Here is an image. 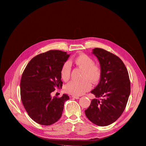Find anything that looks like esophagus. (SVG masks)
<instances>
[{
	"instance_id": "34e87169",
	"label": "esophagus",
	"mask_w": 146,
	"mask_h": 146,
	"mask_svg": "<svg viewBox=\"0 0 146 146\" xmlns=\"http://www.w3.org/2000/svg\"><path fill=\"white\" fill-rule=\"evenodd\" d=\"M72 98H74V99H79V96H72Z\"/></svg>"
}]
</instances>
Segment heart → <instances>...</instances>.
Listing matches in <instances>:
<instances>
[{"mask_svg": "<svg viewBox=\"0 0 146 146\" xmlns=\"http://www.w3.org/2000/svg\"><path fill=\"white\" fill-rule=\"evenodd\" d=\"M72 63L83 71L82 79L86 80L81 82L71 81L66 85L65 90L69 94L80 96L91 89V84L89 82L96 83L100 80L101 69L99 65L95 64L92 58L85 54H81L78 56L72 61ZM69 63H71V62H69ZM69 63L68 62L64 63L61 68V77L64 81H67L70 78L71 67Z\"/></svg>", "mask_w": 146, "mask_h": 146, "instance_id": "heart-1", "label": "heart"}]
</instances>
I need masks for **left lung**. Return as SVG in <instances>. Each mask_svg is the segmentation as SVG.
<instances>
[{"instance_id":"left-lung-1","label":"left lung","mask_w":146,"mask_h":146,"mask_svg":"<svg viewBox=\"0 0 146 146\" xmlns=\"http://www.w3.org/2000/svg\"><path fill=\"white\" fill-rule=\"evenodd\" d=\"M92 53L98 58L101 69L98 85L91 91L95 95L85 111L87 118L98 126L109 125L123 113L130 94V80L127 69L118 56L102 48Z\"/></svg>"}]
</instances>
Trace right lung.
I'll list each match as a JSON object with an SVG mask.
<instances>
[{"label": "right lung", "mask_w": 146, "mask_h": 146, "mask_svg": "<svg viewBox=\"0 0 146 146\" xmlns=\"http://www.w3.org/2000/svg\"><path fill=\"white\" fill-rule=\"evenodd\" d=\"M70 54L60 50H50L36 56L27 64L20 84L22 102L28 115L36 123L50 125L61 117L66 94L51 96L61 88L60 70Z\"/></svg>", "instance_id": "add662e5"}]
</instances>
